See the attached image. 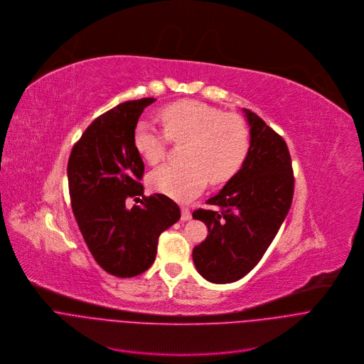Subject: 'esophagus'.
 <instances>
[{"label": "esophagus", "mask_w": 364, "mask_h": 364, "mask_svg": "<svg viewBox=\"0 0 364 364\" xmlns=\"http://www.w3.org/2000/svg\"><path fill=\"white\" fill-rule=\"evenodd\" d=\"M181 210H182V215H181V220H182V221H189V220H191V218H192V213H191L189 208H182Z\"/></svg>", "instance_id": "34e87169"}]
</instances>
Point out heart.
<instances>
[{
    "instance_id": "1",
    "label": "heart",
    "mask_w": 364,
    "mask_h": 364,
    "mask_svg": "<svg viewBox=\"0 0 364 364\" xmlns=\"http://www.w3.org/2000/svg\"><path fill=\"white\" fill-rule=\"evenodd\" d=\"M159 119L165 134L139 122L133 144L151 165L159 164L168 140L185 141L181 165H164L154 171L148 183L152 191L178 202H189L206 186L228 182L244 165L250 151V132L242 117L223 113L198 100H179L161 109Z\"/></svg>"
}]
</instances>
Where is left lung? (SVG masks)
I'll return each instance as SVG.
<instances>
[{
	"instance_id": "obj_1",
	"label": "left lung",
	"mask_w": 364,
	"mask_h": 364,
	"mask_svg": "<svg viewBox=\"0 0 364 364\" xmlns=\"http://www.w3.org/2000/svg\"><path fill=\"white\" fill-rule=\"evenodd\" d=\"M250 126V151L241 169L193 220L208 237L192 251L198 272L215 284L245 277L262 258L291 206L294 176L287 143L261 117L242 109Z\"/></svg>"
}]
</instances>
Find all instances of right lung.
<instances>
[{"mask_svg": "<svg viewBox=\"0 0 364 364\" xmlns=\"http://www.w3.org/2000/svg\"><path fill=\"white\" fill-rule=\"evenodd\" d=\"M154 102H124L99 116L75 144L67 165L80 232L97 264L120 278L146 271L155 261L159 235L181 218L179 206L161 193L144 196L140 207L125 206L127 198L143 196L139 181L144 165L133 133L141 112Z\"/></svg>", "mask_w": 364, "mask_h": 364, "instance_id": "1", "label": "right lung"}]
</instances>
